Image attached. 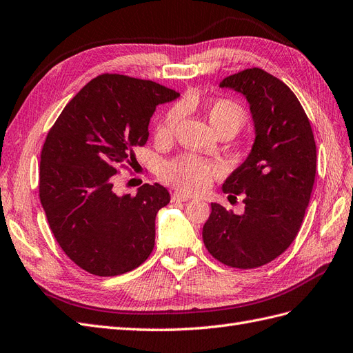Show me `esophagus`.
Returning a JSON list of instances; mask_svg holds the SVG:
<instances>
[{
    "label": "esophagus",
    "mask_w": 353,
    "mask_h": 353,
    "mask_svg": "<svg viewBox=\"0 0 353 353\" xmlns=\"http://www.w3.org/2000/svg\"><path fill=\"white\" fill-rule=\"evenodd\" d=\"M190 196L183 194V192H179V190H176V192L171 195V201H174V203H177V201H182V203H186V201H189Z\"/></svg>",
    "instance_id": "esophagus-1"
}]
</instances>
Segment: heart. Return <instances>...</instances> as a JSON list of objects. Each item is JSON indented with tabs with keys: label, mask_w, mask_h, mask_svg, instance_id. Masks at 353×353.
Listing matches in <instances>:
<instances>
[{
	"label": "heart",
	"mask_w": 353,
	"mask_h": 353,
	"mask_svg": "<svg viewBox=\"0 0 353 353\" xmlns=\"http://www.w3.org/2000/svg\"><path fill=\"white\" fill-rule=\"evenodd\" d=\"M183 115L182 106H174L157 128V139L168 140L174 133L177 123ZM208 119L216 133L221 128H234L235 132L245 123V110L230 99H220L208 108ZM220 173L216 163L196 155H180L170 159L159 168V179L188 194L203 192L214 176Z\"/></svg>",
	"instance_id": "1"
}]
</instances>
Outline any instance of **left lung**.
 I'll use <instances>...</instances> for the list:
<instances>
[{"instance_id":"left-lung-1","label":"left lung","mask_w":353,"mask_h":353,"mask_svg":"<svg viewBox=\"0 0 353 353\" xmlns=\"http://www.w3.org/2000/svg\"><path fill=\"white\" fill-rule=\"evenodd\" d=\"M220 87L245 96L256 140L248 158L223 183L230 198L244 196V213L213 203L203 239L220 263L254 269L283 254L297 236L314 189L316 145L296 94L266 70L244 69L226 77Z\"/></svg>"}]
</instances>
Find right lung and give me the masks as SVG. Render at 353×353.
Listing matches in <instances>:
<instances>
[{
    "label": "right lung",
    "instance_id": "obj_1",
    "mask_svg": "<svg viewBox=\"0 0 353 353\" xmlns=\"http://www.w3.org/2000/svg\"><path fill=\"white\" fill-rule=\"evenodd\" d=\"M179 93L149 79L103 74L65 106L46 137L39 163V199L50 229L77 266L115 276L140 266L155 245V217L168 190L145 183L117 195L118 167L148 142L158 105Z\"/></svg>",
    "mask_w": 353,
    "mask_h": 353
}]
</instances>
